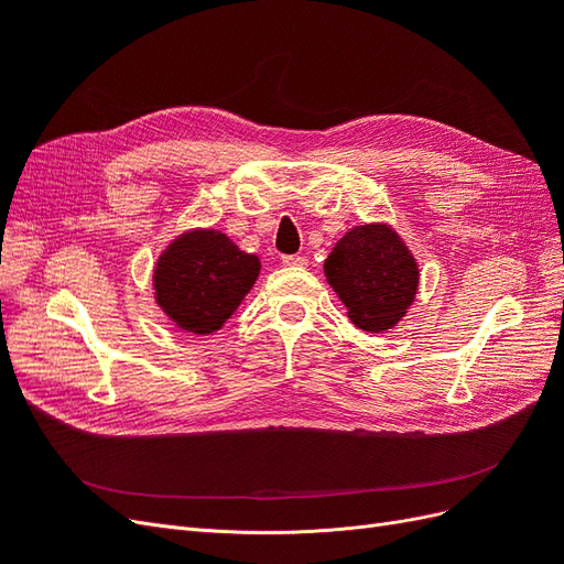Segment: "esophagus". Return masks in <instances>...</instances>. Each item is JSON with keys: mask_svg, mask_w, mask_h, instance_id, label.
Returning <instances> with one entry per match:
<instances>
[{"mask_svg": "<svg viewBox=\"0 0 564 564\" xmlns=\"http://www.w3.org/2000/svg\"><path fill=\"white\" fill-rule=\"evenodd\" d=\"M282 263L289 265V268H303L308 261H305L303 256H299V253H289V256H282Z\"/></svg>", "mask_w": 564, "mask_h": 564, "instance_id": "34e87169", "label": "esophagus"}]
</instances>
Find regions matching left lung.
<instances>
[{"label":"left lung","instance_id":"obj_1","mask_svg":"<svg viewBox=\"0 0 564 564\" xmlns=\"http://www.w3.org/2000/svg\"><path fill=\"white\" fill-rule=\"evenodd\" d=\"M324 278L357 329L381 334L412 308L421 272L402 235L377 220L340 237L324 261Z\"/></svg>","mask_w":564,"mask_h":564}]
</instances>
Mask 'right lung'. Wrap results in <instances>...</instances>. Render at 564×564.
<instances>
[{"label":"right lung","mask_w":564,"mask_h":564,"mask_svg":"<svg viewBox=\"0 0 564 564\" xmlns=\"http://www.w3.org/2000/svg\"><path fill=\"white\" fill-rule=\"evenodd\" d=\"M259 272V256L242 251L226 232L187 228L158 256L152 294L181 332L209 336L240 308Z\"/></svg>","instance_id":"1"}]
</instances>
